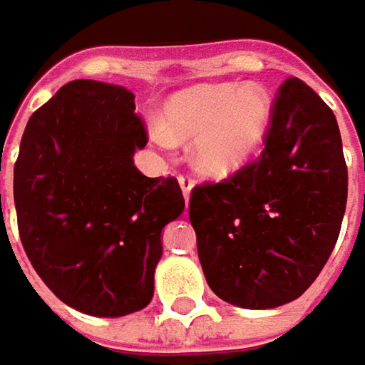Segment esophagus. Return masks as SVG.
Masks as SVG:
<instances>
[{
    "label": "esophagus",
    "mask_w": 365,
    "mask_h": 365,
    "mask_svg": "<svg viewBox=\"0 0 365 365\" xmlns=\"http://www.w3.org/2000/svg\"><path fill=\"white\" fill-rule=\"evenodd\" d=\"M178 182H180V187H182V194H183V198H185V202H190V194H192L194 183H192V180H190L187 175H180V178H178Z\"/></svg>",
    "instance_id": "obj_1"
}]
</instances>
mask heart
<instances>
[{
  "label": "heart",
  "mask_w": 365,
  "mask_h": 365,
  "mask_svg": "<svg viewBox=\"0 0 365 365\" xmlns=\"http://www.w3.org/2000/svg\"><path fill=\"white\" fill-rule=\"evenodd\" d=\"M165 128L153 125L163 146L193 140L194 167L215 180L235 175L264 142L272 118V101L264 86L198 84L173 95L163 109Z\"/></svg>",
  "instance_id": "heart-1"
}]
</instances>
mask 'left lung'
Listing matches in <instances>:
<instances>
[{"mask_svg": "<svg viewBox=\"0 0 365 365\" xmlns=\"http://www.w3.org/2000/svg\"><path fill=\"white\" fill-rule=\"evenodd\" d=\"M260 159L196 185L190 223L208 287L268 310L297 299L327 264L345 204L347 165L331 107L306 82L279 88Z\"/></svg>", "mask_w": 365, "mask_h": 365, "instance_id": "left-lung-1", "label": "left lung"}]
</instances>
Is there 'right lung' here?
Segmentation results:
<instances>
[{"label": "right lung", "mask_w": 365, "mask_h": 365, "mask_svg": "<svg viewBox=\"0 0 365 365\" xmlns=\"http://www.w3.org/2000/svg\"><path fill=\"white\" fill-rule=\"evenodd\" d=\"M134 109L125 86L68 82L31 115L14 165L31 264L63 304L101 318L150 304L163 227L185 208L175 178L136 169L148 138Z\"/></svg>", "instance_id": "right-lung-1"}]
</instances>
